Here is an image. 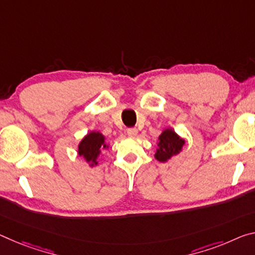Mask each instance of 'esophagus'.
Here are the masks:
<instances>
[{"label":"esophagus","mask_w":255,"mask_h":255,"mask_svg":"<svg viewBox=\"0 0 255 255\" xmlns=\"http://www.w3.org/2000/svg\"><path fill=\"white\" fill-rule=\"evenodd\" d=\"M127 134H128L129 136L134 137V136L137 135V129H136V128H128V129H127Z\"/></svg>","instance_id":"1"}]
</instances>
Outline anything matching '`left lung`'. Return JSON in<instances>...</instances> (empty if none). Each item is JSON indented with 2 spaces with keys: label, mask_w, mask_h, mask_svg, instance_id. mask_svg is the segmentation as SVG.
Segmentation results:
<instances>
[{
  "label": "left lung",
  "mask_w": 255,
  "mask_h": 255,
  "mask_svg": "<svg viewBox=\"0 0 255 255\" xmlns=\"http://www.w3.org/2000/svg\"><path fill=\"white\" fill-rule=\"evenodd\" d=\"M184 143V139H181L175 131L167 129L159 137V148L156 149L155 159L160 162H165L172 155L178 154Z\"/></svg>",
  "instance_id": "obj_1"
}]
</instances>
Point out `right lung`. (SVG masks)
<instances>
[{
    "label": "right lung",
    "mask_w": 255,
    "mask_h": 255,
    "mask_svg": "<svg viewBox=\"0 0 255 255\" xmlns=\"http://www.w3.org/2000/svg\"><path fill=\"white\" fill-rule=\"evenodd\" d=\"M107 147L104 144V136L100 132H90L84 139L80 142L78 146V153L79 155L84 156L88 162H92L93 164H98V156L100 154L101 149Z\"/></svg>",
    "instance_id": "add662e5"
}]
</instances>
